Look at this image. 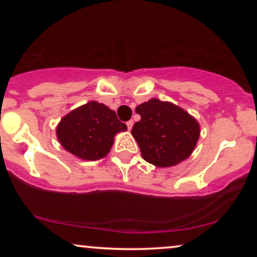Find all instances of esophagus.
Returning <instances> with one entry per match:
<instances>
[{
	"label": "esophagus",
	"mask_w": 257,
	"mask_h": 257,
	"mask_svg": "<svg viewBox=\"0 0 257 257\" xmlns=\"http://www.w3.org/2000/svg\"><path fill=\"white\" fill-rule=\"evenodd\" d=\"M126 125H127V128L131 130L132 126H133V120H128L127 122H126Z\"/></svg>",
	"instance_id": "1"
}]
</instances>
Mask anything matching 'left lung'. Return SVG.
<instances>
[{
	"label": "left lung",
	"instance_id": "obj_1",
	"mask_svg": "<svg viewBox=\"0 0 257 257\" xmlns=\"http://www.w3.org/2000/svg\"><path fill=\"white\" fill-rule=\"evenodd\" d=\"M136 112L142 118L131 133L147 163L170 167L191 156L200 136V126L192 115L156 98L138 105Z\"/></svg>",
	"mask_w": 257,
	"mask_h": 257
}]
</instances>
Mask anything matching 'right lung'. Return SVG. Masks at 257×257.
<instances>
[{
	"mask_svg": "<svg viewBox=\"0 0 257 257\" xmlns=\"http://www.w3.org/2000/svg\"><path fill=\"white\" fill-rule=\"evenodd\" d=\"M121 122L104 104L90 101L70 112L57 126V138L70 153L84 160H98L110 152L118 132L126 131Z\"/></svg>",
	"mask_w": 257,
	"mask_h": 257,
	"instance_id": "right-lung-1",
	"label": "right lung"
}]
</instances>
